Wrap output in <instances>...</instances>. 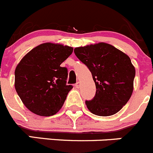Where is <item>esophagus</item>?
Segmentation results:
<instances>
[{
	"mask_svg": "<svg viewBox=\"0 0 153 153\" xmlns=\"http://www.w3.org/2000/svg\"><path fill=\"white\" fill-rule=\"evenodd\" d=\"M75 88H78H78H80V82H77V83L75 84Z\"/></svg>",
	"mask_w": 153,
	"mask_h": 153,
	"instance_id": "1",
	"label": "esophagus"
}]
</instances>
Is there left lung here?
Masks as SVG:
<instances>
[{
  "mask_svg": "<svg viewBox=\"0 0 153 153\" xmlns=\"http://www.w3.org/2000/svg\"><path fill=\"white\" fill-rule=\"evenodd\" d=\"M74 52L89 68L96 85L94 98L85 102L90 112L99 116L117 113L134 91L135 68L130 57L104 42L78 47Z\"/></svg>",
  "mask_w": 153,
  "mask_h": 153,
  "instance_id": "obj_1",
  "label": "left lung"
}]
</instances>
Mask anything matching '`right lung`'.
<instances>
[{"label": "right lung", "instance_id": "1", "mask_svg": "<svg viewBox=\"0 0 153 153\" xmlns=\"http://www.w3.org/2000/svg\"><path fill=\"white\" fill-rule=\"evenodd\" d=\"M73 48L62 44H41L25 54L15 69V89L27 109L40 116L55 115L62 108L72 85L68 71L60 65Z\"/></svg>", "mask_w": 153, "mask_h": 153}]
</instances>
